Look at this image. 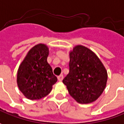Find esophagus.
<instances>
[{"label": "esophagus", "mask_w": 124, "mask_h": 124, "mask_svg": "<svg viewBox=\"0 0 124 124\" xmlns=\"http://www.w3.org/2000/svg\"><path fill=\"white\" fill-rule=\"evenodd\" d=\"M63 78H64V76H63V75H59V76H58V80H59V81H60V82H61V81H62V79H63Z\"/></svg>", "instance_id": "1"}]
</instances>
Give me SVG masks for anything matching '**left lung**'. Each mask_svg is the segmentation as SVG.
Returning <instances> with one entry per match:
<instances>
[{"instance_id": "1", "label": "left lung", "mask_w": 124, "mask_h": 124, "mask_svg": "<svg viewBox=\"0 0 124 124\" xmlns=\"http://www.w3.org/2000/svg\"><path fill=\"white\" fill-rule=\"evenodd\" d=\"M107 71L92 51L78 45L70 53L69 73L62 82L70 95L80 104L95 101L107 82Z\"/></svg>"}]
</instances>
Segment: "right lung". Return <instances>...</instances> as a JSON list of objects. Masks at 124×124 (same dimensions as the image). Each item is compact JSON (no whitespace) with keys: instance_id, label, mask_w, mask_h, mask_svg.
Instances as JSON below:
<instances>
[{"instance_id":"right-lung-1","label":"right lung","mask_w":124,"mask_h":124,"mask_svg":"<svg viewBox=\"0 0 124 124\" xmlns=\"http://www.w3.org/2000/svg\"><path fill=\"white\" fill-rule=\"evenodd\" d=\"M49 49L39 44L28 52L17 74V83L20 91L27 98L34 100L46 96L57 82L52 68L47 62Z\"/></svg>"}]
</instances>
